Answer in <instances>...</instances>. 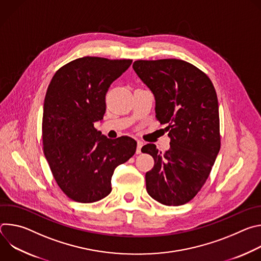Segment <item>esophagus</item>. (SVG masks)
Instances as JSON below:
<instances>
[{
  "label": "esophagus",
  "mask_w": 261,
  "mask_h": 261,
  "mask_svg": "<svg viewBox=\"0 0 261 261\" xmlns=\"http://www.w3.org/2000/svg\"><path fill=\"white\" fill-rule=\"evenodd\" d=\"M143 145V142L141 140H137V148H136V154L141 153V147Z\"/></svg>",
  "instance_id": "34e87169"
}]
</instances>
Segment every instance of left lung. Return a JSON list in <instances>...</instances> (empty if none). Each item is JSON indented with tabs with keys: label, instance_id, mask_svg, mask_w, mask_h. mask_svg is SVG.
I'll use <instances>...</instances> for the list:
<instances>
[{
	"label": "left lung",
	"instance_id": "8db88e82",
	"mask_svg": "<svg viewBox=\"0 0 261 261\" xmlns=\"http://www.w3.org/2000/svg\"><path fill=\"white\" fill-rule=\"evenodd\" d=\"M133 69L154 94L156 118L170 137L164 153L153 143L141 148L155 161L145 173L146 191L162 204H185L202 188L220 151L215 88L204 72L182 60H138Z\"/></svg>",
	"mask_w": 261,
	"mask_h": 261
}]
</instances>
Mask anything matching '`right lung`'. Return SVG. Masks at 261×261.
I'll list each match as a JSON object with an SVG mask.
<instances>
[{
    "label": "right lung",
    "mask_w": 261,
    "mask_h": 261,
    "mask_svg": "<svg viewBox=\"0 0 261 261\" xmlns=\"http://www.w3.org/2000/svg\"><path fill=\"white\" fill-rule=\"evenodd\" d=\"M132 60L84 57L56 73L47 88L42 119L43 152L61 190L91 203L111 192L117 166L136 151L128 136L109 139L94 127L106 110L105 96Z\"/></svg>",
    "instance_id": "right-lung-1"
}]
</instances>
